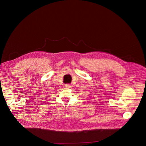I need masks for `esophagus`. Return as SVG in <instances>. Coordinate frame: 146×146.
Returning a JSON list of instances; mask_svg holds the SVG:
<instances>
[{
  "instance_id": "34e87169",
  "label": "esophagus",
  "mask_w": 146,
  "mask_h": 146,
  "mask_svg": "<svg viewBox=\"0 0 146 146\" xmlns=\"http://www.w3.org/2000/svg\"><path fill=\"white\" fill-rule=\"evenodd\" d=\"M65 86H66V88H71L72 87V85H70V84H67V85H66Z\"/></svg>"
}]
</instances>
